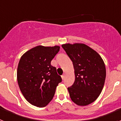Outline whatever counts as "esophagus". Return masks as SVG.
Segmentation results:
<instances>
[{
    "instance_id": "obj_1",
    "label": "esophagus",
    "mask_w": 121,
    "mask_h": 121,
    "mask_svg": "<svg viewBox=\"0 0 121 121\" xmlns=\"http://www.w3.org/2000/svg\"><path fill=\"white\" fill-rule=\"evenodd\" d=\"M61 78H62V80H64V79H65V74H64L63 75L61 76Z\"/></svg>"
}]
</instances>
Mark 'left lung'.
<instances>
[{
  "instance_id": "1",
  "label": "left lung",
  "mask_w": 121,
  "mask_h": 121,
  "mask_svg": "<svg viewBox=\"0 0 121 121\" xmlns=\"http://www.w3.org/2000/svg\"><path fill=\"white\" fill-rule=\"evenodd\" d=\"M72 60L75 81L68 90L71 99L79 106L93 102L103 89L106 69L100 56L84 43L62 45Z\"/></svg>"
}]
</instances>
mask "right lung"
<instances>
[{
	"mask_svg": "<svg viewBox=\"0 0 121 121\" xmlns=\"http://www.w3.org/2000/svg\"><path fill=\"white\" fill-rule=\"evenodd\" d=\"M59 49V46H37L24 53L19 60L18 85L26 100L35 106L47 105L62 81L56 67L51 65V61Z\"/></svg>",
	"mask_w": 121,
	"mask_h": 121,
	"instance_id": "add662e5",
	"label": "right lung"
}]
</instances>
